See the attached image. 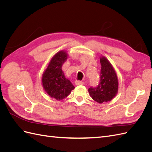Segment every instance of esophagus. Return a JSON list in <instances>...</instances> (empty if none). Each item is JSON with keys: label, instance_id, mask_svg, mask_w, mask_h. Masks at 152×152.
Listing matches in <instances>:
<instances>
[{"label": "esophagus", "instance_id": "1", "mask_svg": "<svg viewBox=\"0 0 152 152\" xmlns=\"http://www.w3.org/2000/svg\"><path fill=\"white\" fill-rule=\"evenodd\" d=\"M84 82H82V81H79V80H77L75 81V85L76 86H81V85H84Z\"/></svg>", "mask_w": 152, "mask_h": 152}]
</instances>
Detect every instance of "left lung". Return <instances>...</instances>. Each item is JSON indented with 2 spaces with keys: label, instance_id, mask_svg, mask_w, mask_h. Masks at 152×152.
Wrapping results in <instances>:
<instances>
[{
  "label": "left lung",
  "instance_id": "1",
  "mask_svg": "<svg viewBox=\"0 0 152 152\" xmlns=\"http://www.w3.org/2000/svg\"><path fill=\"white\" fill-rule=\"evenodd\" d=\"M100 82L97 87L88 89L91 97L99 103L110 102L115 97L118 90V80L115 70L108 59L100 56Z\"/></svg>",
  "mask_w": 152,
  "mask_h": 152
}]
</instances>
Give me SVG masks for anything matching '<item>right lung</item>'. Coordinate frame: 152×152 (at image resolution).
<instances>
[{
    "instance_id": "add662e5",
    "label": "right lung",
    "mask_w": 152,
    "mask_h": 152,
    "mask_svg": "<svg viewBox=\"0 0 152 152\" xmlns=\"http://www.w3.org/2000/svg\"><path fill=\"white\" fill-rule=\"evenodd\" d=\"M66 50H61L50 59L42 75V86L50 98L61 101L75 89L72 82L65 77L62 65L68 58Z\"/></svg>"
}]
</instances>
